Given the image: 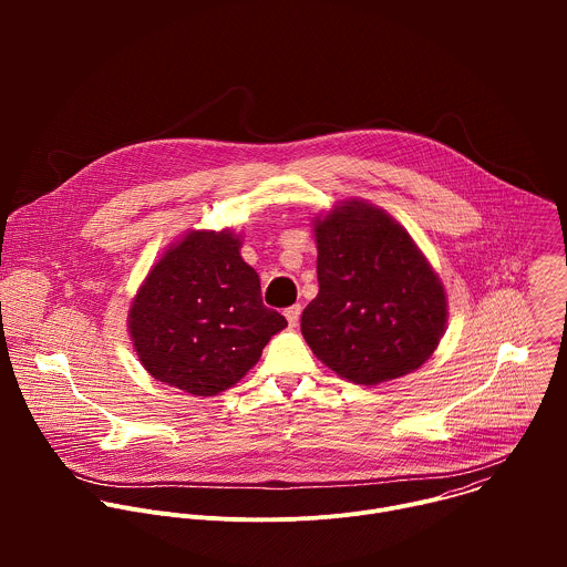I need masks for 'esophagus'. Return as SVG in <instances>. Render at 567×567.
I'll return each mask as SVG.
<instances>
[{"label": "esophagus", "mask_w": 567, "mask_h": 567, "mask_svg": "<svg viewBox=\"0 0 567 567\" xmlns=\"http://www.w3.org/2000/svg\"><path fill=\"white\" fill-rule=\"evenodd\" d=\"M285 318L289 322V328H296L298 326V318H300V305H291L285 309Z\"/></svg>", "instance_id": "esophagus-1"}]
</instances>
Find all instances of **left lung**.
<instances>
[{
    "instance_id": "1",
    "label": "left lung",
    "mask_w": 567,
    "mask_h": 567,
    "mask_svg": "<svg viewBox=\"0 0 567 567\" xmlns=\"http://www.w3.org/2000/svg\"><path fill=\"white\" fill-rule=\"evenodd\" d=\"M318 296L300 332L339 377L377 385L422 368L446 330L442 280L385 210L348 199L313 219Z\"/></svg>"
}]
</instances>
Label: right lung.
I'll list each match as a JSON object with an SVG mask.
<instances>
[{"label": "right lung", "mask_w": 567, "mask_h": 567, "mask_svg": "<svg viewBox=\"0 0 567 567\" xmlns=\"http://www.w3.org/2000/svg\"><path fill=\"white\" fill-rule=\"evenodd\" d=\"M239 249L228 228L188 230L150 269L127 326L156 381L213 396L245 377L287 328L282 313L262 305L260 278Z\"/></svg>", "instance_id": "obj_1"}]
</instances>
